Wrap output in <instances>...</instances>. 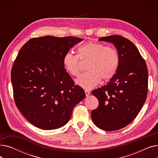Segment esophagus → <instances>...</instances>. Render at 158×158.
Returning a JSON list of instances; mask_svg holds the SVG:
<instances>
[{
  "instance_id": "1",
  "label": "esophagus",
  "mask_w": 158,
  "mask_h": 158,
  "mask_svg": "<svg viewBox=\"0 0 158 158\" xmlns=\"http://www.w3.org/2000/svg\"><path fill=\"white\" fill-rule=\"evenodd\" d=\"M85 94H86V96H88V95L90 94V92H89L88 90H85Z\"/></svg>"
}]
</instances>
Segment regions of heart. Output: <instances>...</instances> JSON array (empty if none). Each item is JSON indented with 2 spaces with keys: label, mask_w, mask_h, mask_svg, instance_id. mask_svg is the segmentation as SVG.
I'll use <instances>...</instances> for the list:
<instances>
[{
  "label": "heart",
  "mask_w": 158,
  "mask_h": 158,
  "mask_svg": "<svg viewBox=\"0 0 158 158\" xmlns=\"http://www.w3.org/2000/svg\"><path fill=\"white\" fill-rule=\"evenodd\" d=\"M79 59L89 60L87 63V69L89 70L82 73L76 81L77 85L86 89L96 86L101 78L104 80L112 78L119 64L117 50L94 41H88L80 45L77 48V55L72 52H67L64 55V68L73 76H77L80 73Z\"/></svg>",
  "instance_id": "b5f03b06"
}]
</instances>
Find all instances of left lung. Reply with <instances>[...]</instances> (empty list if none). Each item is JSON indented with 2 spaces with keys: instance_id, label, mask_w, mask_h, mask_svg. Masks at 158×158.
I'll return each instance as SVG.
<instances>
[{
  "instance_id": "1",
  "label": "left lung",
  "mask_w": 158,
  "mask_h": 158,
  "mask_svg": "<svg viewBox=\"0 0 158 158\" xmlns=\"http://www.w3.org/2000/svg\"><path fill=\"white\" fill-rule=\"evenodd\" d=\"M98 40L113 44L119 64L107 85L92 92L99 102L92 118L98 128L113 131L127 126L142 109L147 98L148 71L144 59L128 39L112 35Z\"/></svg>"
}]
</instances>
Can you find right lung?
I'll return each mask as SVG.
<instances>
[{
  "label": "right lung",
  "instance_id": "1",
  "mask_svg": "<svg viewBox=\"0 0 158 158\" xmlns=\"http://www.w3.org/2000/svg\"><path fill=\"white\" fill-rule=\"evenodd\" d=\"M82 39L52 36L25 44L14 61L11 83L16 107L30 123L51 130L67 123L86 95L63 64L64 55Z\"/></svg>",
  "mask_w": 158,
  "mask_h": 158
}]
</instances>
